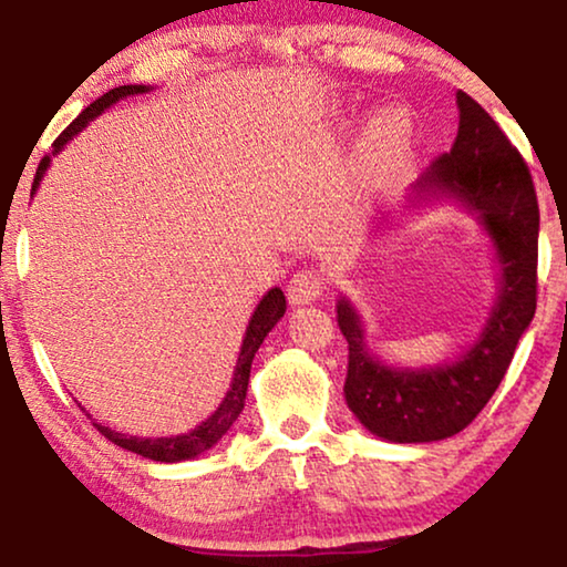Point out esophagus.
Here are the masks:
<instances>
[{
    "instance_id": "esophagus-1",
    "label": "esophagus",
    "mask_w": 567,
    "mask_h": 567,
    "mask_svg": "<svg viewBox=\"0 0 567 567\" xmlns=\"http://www.w3.org/2000/svg\"><path fill=\"white\" fill-rule=\"evenodd\" d=\"M323 290H326V277L313 267L295 272L290 277V285H287V295H290V300L295 302V306H302V302L316 300Z\"/></svg>"
}]
</instances>
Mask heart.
<instances>
[{
	"label": "heart",
	"instance_id": "heart-1",
	"mask_svg": "<svg viewBox=\"0 0 567 567\" xmlns=\"http://www.w3.org/2000/svg\"><path fill=\"white\" fill-rule=\"evenodd\" d=\"M411 146V121L403 110L385 107L364 127L357 164L367 182H378L395 172Z\"/></svg>",
	"mask_w": 567,
	"mask_h": 567
}]
</instances>
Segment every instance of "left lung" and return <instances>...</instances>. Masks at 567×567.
Listing matches in <instances>:
<instances>
[{
	"label": "left lung",
	"instance_id": "8db88e82",
	"mask_svg": "<svg viewBox=\"0 0 567 567\" xmlns=\"http://www.w3.org/2000/svg\"><path fill=\"white\" fill-rule=\"evenodd\" d=\"M457 138L419 179V189H450L481 213L496 244L501 292L483 337L454 364L390 370L367 352L352 306L347 300L337 306L341 333L349 341V409L374 436L401 444L446 440L473 424L504 380L537 310L539 207L529 166L470 94L457 92Z\"/></svg>",
	"mask_w": 567,
	"mask_h": 567
}]
</instances>
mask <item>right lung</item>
<instances>
[{"mask_svg":"<svg viewBox=\"0 0 567 567\" xmlns=\"http://www.w3.org/2000/svg\"><path fill=\"white\" fill-rule=\"evenodd\" d=\"M146 92V86L141 84H127V86H115V90H110L107 94H102L100 100H94L90 107L84 110L82 115L76 117L74 123H71L66 131H63L59 138L53 141V148L59 151L63 143L74 138V135L82 131V127L92 121V117H97L102 110H107L113 102L123 100V97H131V94H141ZM48 164H51V156H43L41 164H38V172H35V179H33V193L35 187L41 185V177L48 169ZM285 316V295L280 287H275V290H269L265 298H261L259 308L254 310L251 321H249V329H246V337H244V347H241V354H238V364H236V374H234V382H230V390L228 395L223 398L220 409L213 413L210 419L203 421L200 426L195 429V432L189 434H179V436H162V440H138V436H125V434H117L113 429L102 426V424H92L97 426V432L105 436L117 446H123L127 452H135L141 454V457H148V460H156V462H179V460H189V457H197V454L210 450V446L220 440L223 434L228 432L230 426H234V421L238 419V413L244 411V401H246V388H249V372H251V362H254V354H257V349L261 347V341L269 331H272V326L280 321Z\"/></svg>","mask_w":567,"mask_h":567,"instance_id":"right-lung-1","label":"right lung"}]
</instances>
